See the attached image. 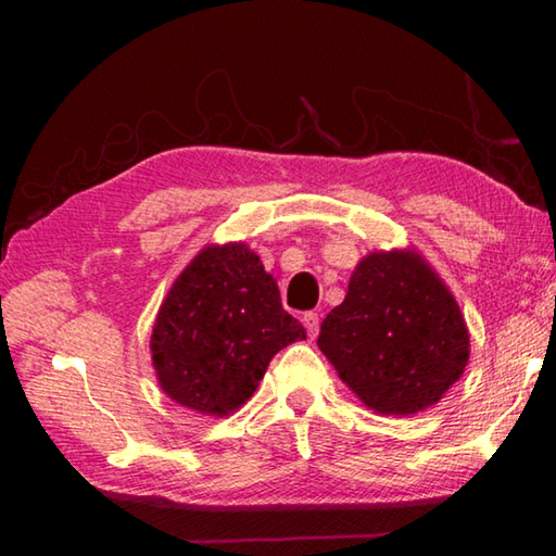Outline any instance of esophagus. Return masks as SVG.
<instances>
[{
	"label": "esophagus",
	"mask_w": 556,
	"mask_h": 556,
	"mask_svg": "<svg viewBox=\"0 0 556 556\" xmlns=\"http://www.w3.org/2000/svg\"><path fill=\"white\" fill-rule=\"evenodd\" d=\"M301 321H304V326H306L308 338H316L318 336V328H321V321H318V314L306 312L304 316H301Z\"/></svg>",
	"instance_id": "1"
}]
</instances>
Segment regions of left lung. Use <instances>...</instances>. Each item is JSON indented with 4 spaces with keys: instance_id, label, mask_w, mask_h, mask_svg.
Here are the masks:
<instances>
[{
    "instance_id": "8db88e82",
    "label": "left lung",
    "mask_w": 556,
    "mask_h": 556,
    "mask_svg": "<svg viewBox=\"0 0 556 556\" xmlns=\"http://www.w3.org/2000/svg\"><path fill=\"white\" fill-rule=\"evenodd\" d=\"M318 348L378 414L409 417L437 404L466 370L470 338L454 294L419 252H370Z\"/></svg>"
}]
</instances>
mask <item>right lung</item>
I'll use <instances>...</instances> for the list:
<instances>
[{"label":"right lung","instance_id":"right-lung-1","mask_svg":"<svg viewBox=\"0 0 556 556\" xmlns=\"http://www.w3.org/2000/svg\"><path fill=\"white\" fill-rule=\"evenodd\" d=\"M304 338L260 257L244 242H228L203 248L176 277L149 348L168 397L228 417L252 397L271 357Z\"/></svg>","mask_w":556,"mask_h":556}]
</instances>
